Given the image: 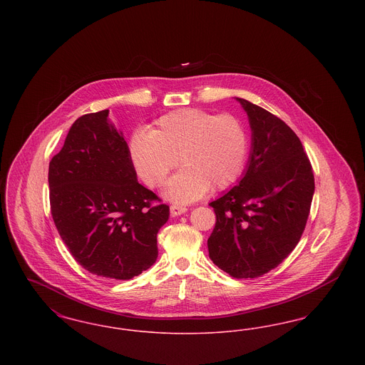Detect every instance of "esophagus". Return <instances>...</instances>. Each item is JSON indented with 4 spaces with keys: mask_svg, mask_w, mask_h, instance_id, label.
<instances>
[{
    "mask_svg": "<svg viewBox=\"0 0 365 365\" xmlns=\"http://www.w3.org/2000/svg\"><path fill=\"white\" fill-rule=\"evenodd\" d=\"M170 212H171V216H179V215H183L185 212H187V208L180 207V205H171Z\"/></svg>",
    "mask_w": 365,
    "mask_h": 365,
    "instance_id": "obj_1",
    "label": "esophagus"
}]
</instances>
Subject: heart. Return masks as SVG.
Returning a JSON list of instances; mask_svg holds the SVG:
<instances>
[{
  "label": "heart",
  "mask_w": 365,
  "mask_h": 365,
  "mask_svg": "<svg viewBox=\"0 0 365 365\" xmlns=\"http://www.w3.org/2000/svg\"><path fill=\"white\" fill-rule=\"evenodd\" d=\"M130 155L150 187L163 185L180 161L185 167L167 182L164 195L186 204L210 187L223 190L238 180L247 157V135L232 115L183 108L161 116L152 131H137L130 140Z\"/></svg>",
  "instance_id": "1"
}]
</instances>
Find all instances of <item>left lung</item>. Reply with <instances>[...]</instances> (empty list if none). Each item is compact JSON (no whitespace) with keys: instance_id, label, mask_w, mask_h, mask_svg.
<instances>
[{"instance_id":"8db88e82","label":"left lung","mask_w":365,"mask_h":365,"mask_svg":"<svg viewBox=\"0 0 365 365\" xmlns=\"http://www.w3.org/2000/svg\"><path fill=\"white\" fill-rule=\"evenodd\" d=\"M237 100L249 118L252 149L240 183L209 204L216 213L209 257L232 278H257L277 268L299 241L314 178L294 131L261 106Z\"/></svg>"}]
</instances>
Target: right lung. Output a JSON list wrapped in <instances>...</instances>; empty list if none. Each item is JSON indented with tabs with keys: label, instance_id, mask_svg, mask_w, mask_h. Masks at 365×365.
<instances>
[{
	"label": "right lung",
	"instance_id": "obj_1",
	"mask_svg": "<svg viewBox=\"0 0 365 365\" xmlns=\"http://www.w3.org/2000/svg\"><path fill=\"white\" fill-rule=\"evenodd\" d=\"M109 110L87 113L71 125L49 163L53 222L71 255L103 278L138 277L157 260V232L170 207L138 183L122 131Z\"/></svg>",
	"mask_w": 365,
	"mask_h": 365
}]
</instances>
